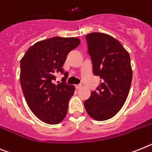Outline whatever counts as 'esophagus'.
I'll use <instances>...</instances> for the list:
<instances>
[{"label":"esophagus","mask_w":152,"mask_h":152,"mask_svg":"<svg viewBox=\"0 0 152 152\" xmlns=\"http://www.w3.org/2000/svg\"><path fill=\"white\" fill-rule=\"evenodd\" d=\"M81 87H82V85H81V84H79V85H76V89H80V88H81Z\"/></svg>","instance_id":"obj_1"}]
</instances>
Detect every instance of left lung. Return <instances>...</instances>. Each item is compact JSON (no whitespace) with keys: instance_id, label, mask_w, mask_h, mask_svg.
<instances>
[{"instance_id":"left-lung-1","label":"left lung","mask_w":152,"mask_h":152,"mask_svg":"<svg viewBox=\"0 0 152 152\" xmlns=\"http://www.w3.org/2000/svg\"><path fill=\"white\" fill-rule=\"evenodd\" d=\"M86 39L93 73L101 80L84 106L91 118L105 121L118 113L129 96L132 80L130 56L108 34L91 33Z\"/></svg>"}]
</instances>
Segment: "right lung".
Returning <instances> with one entry per match:
<instances>
[{
    "instance_id": "1",
    "label": "right lung",
    "mask_w": 152,
    "mask_h": 152,
    "mask_svg": "<svg viewBox=\"0 0 152 152\" xmlns=\"http://www.w3.org/2000/svg\"><path fill=\"white\" fill-rule=\"evenodd\" d=\"M80 43L78 38L55 37L33 45L21 59L20 81L23 96L30 110L45 123H60L66 115L75 87L65 82L68 72L63 66L69 53ZM59 72L64 75V82L56 85L53 80Z\"/></svg>"
}]
</instances>
